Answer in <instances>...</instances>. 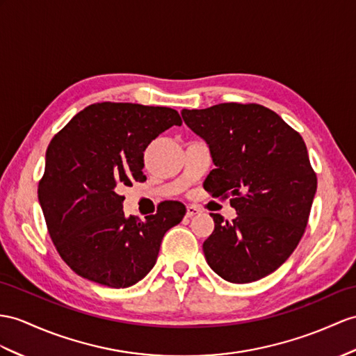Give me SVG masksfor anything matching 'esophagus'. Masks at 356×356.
<instances>
[{
	"instance_id": "obj_1",
	"label": "esophagus",
	"mask_w": 356,
	"mask_h": 356,
	"mask_svg": "<svg viewBox=\"0 0 356 356\" xmlns=\"http://www.w3.org/2000/svg\"><path fill=\"white\" fill-rule=\"evenodd\" d=\"M197 213H201V208L197 205H193V204L187 205V218H193V216H196Z\"/></svg>"
}]
</instances>
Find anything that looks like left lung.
<instances>
[{"label":"left lung","mask_w":356,"mask_h":356,"mask_svg":"<svg viewBox=\"0 0 356 356\" xmlns=\"http://www.w3.org/2000/svg\"><path fill=\"white\" fill-rule=\"evenodd\" d=\"M181 116L204 138L216 166L204 188L229 196L237 211L232 222L210 213L214 231L202 245L208 266L234 284L273 273L299 245L317 190L305 142L258 104L184 108Z\"/></svg>","instance_id":"8db88e82"}]
</instances>
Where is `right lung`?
Here are the masks:
<instances>
[{"label":"right lung","mask_w":356,"mask_h":356,"mask_svg":"<svg viewBox=\"0 0 356 356\" xmlns=\"http://www.w3.org/2000/svg\"><path fill=\"white\" fill-rule=\"evenodd\" d=\"M181 124L173 108L99 102L51 140L38 197L57 252L81 278L127 289L155 266L164 234L183 220L186 207L163 202L138 220L124 214L119 192L146 179V146Z\"/></svg>","instance_id":"obj_1"}]
</instances>
